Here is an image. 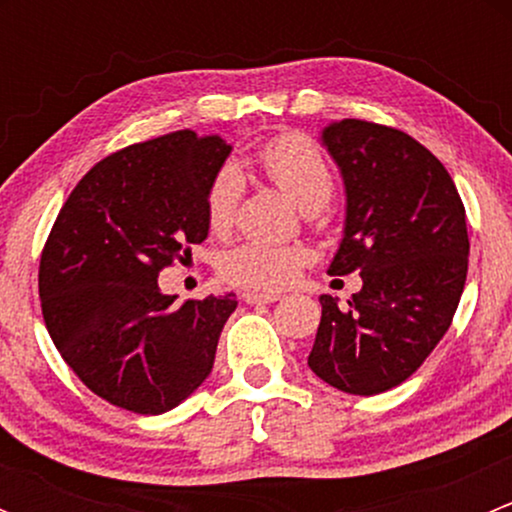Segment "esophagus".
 Instances as JSON below:
<instances>
[{
    "label": "esophagus",
    "mask_w": 512,
    "mask_h": 512,
    "mask_svg": "<svg viewBox=\"0 0 512 512\" xmlns=\"http://www.w3.org/2000/svg\"><path fill=\"white\" fill-rule=\"evenodd\" d=\"M282 299V294H257V292H245L242 294V302L247 304H272Z\"/></svg>",
    "instance_id": "34e87169"
}]
</instances>
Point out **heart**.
Instances as JSON below:
<instances>
[{
	"label": "heart",
	"mask_w": 512,
	"mask_h": 512,
	"mask_svg": "<svg viewBox=\"0 0 512 512\" xmlns=\"http://www.w3.org/2000/svg\"><path fill=\"white\" fill-rule=\"evenodd\" d=\"M255 163L302 210H317L332 198V165L322 148L304 133L285 131L267 138L255 151ZM242 193H245V178L240 168L235 163L220 165L205 190V218L215 235L232 230ZM307 260V250L299 245L250 240L225 252L220 260V277L232 287L277 292L297 280Z\"/></svg>",
	"instance_id": "b5f03b06"
}]
</instances>
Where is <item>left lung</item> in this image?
<instances>
[{
    "mask_svg": "<svg viewBox=\"0 0 512 512\" xmlns=\"http://www.w3.org/2000/svg\"><path fill=\"white\" fill-rule=\"evenodd\" d=\"M322 141L347 185V227L329 275L359 272L347 309L322 294L309 369L344 394L409 379L448 332L468 272L466 208L426 146L399 128L344 118Z\"/></svg>",
    "mask_w": 512,
    "mask_h": 512,
    "instance_id": "obj_1",
    "label": "left lung"
}]
</instances>
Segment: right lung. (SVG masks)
Returning <instances> with one entry per match:
<instances>
[{
	"instance_id": "1",
	"label": "right lung",
	"mask_w": 512,
	"mask_h": 512,
	"mask_svg": "<svg viewBox=\"0 0 512 512\" xmlns=\"http://www.w3.org/2000/svg\"><path fill=\"white\" fill-rule=\"evenodd\" d=\"M230 146L175 131L133 143L79 180L39 260L41 314L76 376L133 414L188 399L215 361L235 294L185 299L160 270L208 237L205 190Z\"/></svg>"
}]
</instances>
